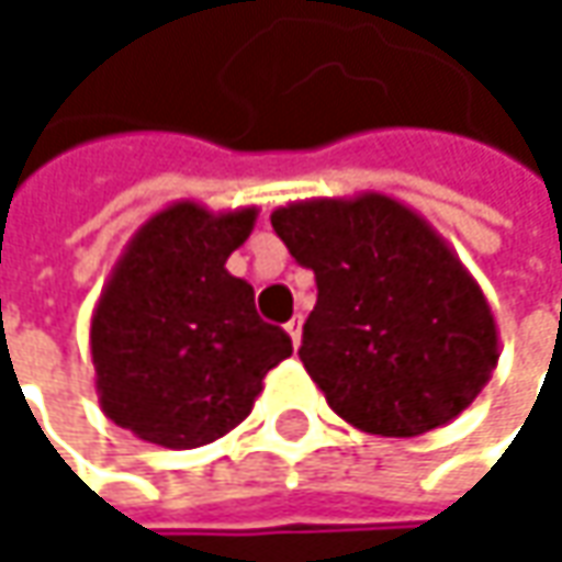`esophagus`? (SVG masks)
<instances>
[{"label":"esophagus","mask_w":562,"mask_h":562,"mask_svg":"<svg viewBox=\"0 0 562 562\" xmlns=\"http://www.w3.org/2000/svg\"><path fill=\"white\" fill-rule=\"evenodd\" d=\"M285 331H289V338H292V348H299V341H302V315H292V318L285 322Z\"/></svg>","instance_id":"obj_1"}]
</instances>
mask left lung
Returning a JSON list of instances; mask_svg holds the SVG:
<instances>
[{
	"label": "left lung",
	"mask_w": 562,
	"mask_h": 562,
	"mask_svg": "<svg viewBox=\"0 0 562 562\" xmlns=\"http://www.w3.org/2000/svg\"><path fill=\"white\" fill-rule=\"evenodd\" d=\"M273 231L318 299L299 358L328 406L374 436L456 419L498 364L485 292L406 204L368 191L273 211Z\"/></svg>",
	"instance_id": "obj_1"
}]
</instances>
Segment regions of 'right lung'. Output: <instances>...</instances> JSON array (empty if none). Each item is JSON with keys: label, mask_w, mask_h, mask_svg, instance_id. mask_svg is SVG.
<instances>
[{"label": "right lung", "mask_w": 562, "mask_h": 562, "mask_svg": "<svg viewBox=\"0 0 562 562\" xmlns=\"http://www.w3.org/2000/svg\"><path fill=\"white\" fill-rule=\"evenodd\" d=\"M254 221L257 207L178 201L136 231L90 318L97 393L116 426L166 449L207 446L247 419L267 371L292 355L257 315L254 285L224 270Z\"/></svg>", "instance_id": "add662e5"}]
</instances>
